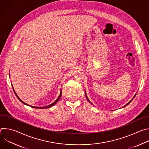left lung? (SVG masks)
Masks as SVG:
<instances>
[{"mask_svg":"<svg viewBox=\"0 0 149 149\" xmlns=\"http://www.w3.org/2000/svg\"><path fill=\"white\" fill-rule=\"evenodd\" d=\"M136 94H135V95H134V97H133V98H132V100H130V101H129V102H128V103H127V104H126V105H124V107H125V106H127V105H128V104H130V102H132V100H133V98H134V97H135V96H136ZM86 97H87V100H88V101H89V102H90V100H88V97H87V94H86Z\"/></svg>","mask_w":149,"mask_h":149,"instance_id":"left-lung-1","label":"left lung"}]
</instances>
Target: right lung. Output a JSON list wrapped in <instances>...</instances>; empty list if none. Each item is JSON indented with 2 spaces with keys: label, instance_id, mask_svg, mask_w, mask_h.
<instances>
[{
  "label": "right lung",
  "instance_id": "right-lung-1",
  "mask_svg": "<svg viewBox=\"0 0 149 149\" xmlns=\"http://www.w3.org/2000/svg\"><path fill=\"white\" fill-rule=\"evenodd\" d=\"M12 87H13V86H12ZM13 91H14V93H15V95H16V97H17V98L19 100V101H21L22 102L23 104H25V105H28V106H29V107H32V108H34V109H48V108H50V107H52V106L54 105H55L58 101H59V100L60 99V98H61V95H62V90H61V92H60V94H59V97H58V98L53 102V103H52L51 104H50V105H47V106H46V107H35V106H32V105H28V104H26V103H25L24 101H22V100H21L19 98V97L17 96V95L16 94V92L15 91V90H14V89H13Z\"/></svg>",
  "mask_w": 149,
  "mask_h": 149
}]
</instances>
